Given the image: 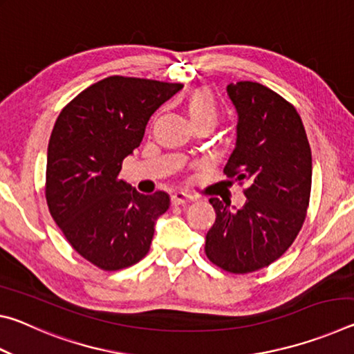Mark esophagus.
Segmentation results:
<instances>
[{"mask_svg":"<svg viewBox=\"0 0 354 354\" xmlns=\"http://www.w3.org/2000/svg\"><path fill=\"white\" fill-rule=\"evenodd\" d=\"M192 200H194V196L192 195H189V194H185V192H181V190H178V192H175V194L171 195V203L173 205H185V203H190Z\"/></svg>","mask_w":354,"mask_h":354,"instance_id":"34e87169","label":"esophagus"}]
</instances>
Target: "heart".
<instances>
[{
    "label": "heart",
    "mask_w": 354,
    "mask_h": 354,
    "mask_svg": "<svg viewBox=\"0 0 354 354\" xmlns=\"http://www.w3.org/2000/svg\"><path fill=\"white\" fill-rule=\"evenodd\" d=\"M189 115L192 122H200V120H207L212 124H215L218 117V107L212 95L207 92H196L192 95L187 104Z\"/></svg>",
    "instance_id": "1"
}]
</instances>
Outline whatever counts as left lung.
<instances>
[{"label":"left lung","instance_id":"obj_1","mask_svg":"<svg viewBox=\"0 0 354 354\" xmlns=\"http://www.w3.org/2000/svg\"><path fill=\"white\" fill-rule=\"evenodd\" d=\"M237 111L236 148L225 175L247 201L241 209L211 198L215 221L206 234L209 261L236 274L251 273L279 259L306 218L313 156L306 131L289 101L259 82L226 87Z\"/></svg>","mask_w":354,"mask_h":354}]
</instances>
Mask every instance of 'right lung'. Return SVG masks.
Listing matches in <instances>:
<instances>
[{
    "label": "right lung",
    "instance_id": "add662e5",
    "mask_svg": "<svg viewBox=\"0 0 354 354\" xmlns=\"http://www.w3.org/2000/svg\"><path fill=\"white\" fill-rule=\"evenodd\" d=\"M183 84L109 76L64 107L48 143L45 196L51 217L84 259L101 270L134 266L149 251L165 192L139 194L118 175L149 117Z\"/></svg>",
    "mask_w": 354,
    "mask_h": 354
}]
</instances>
